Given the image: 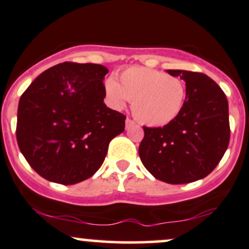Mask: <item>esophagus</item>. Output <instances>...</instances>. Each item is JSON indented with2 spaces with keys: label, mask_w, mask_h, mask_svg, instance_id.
Masks as SVG:
<instances>
[{
  "label": "esophagus",
  "mask_w": 249,
  "mask_h": 249,
  "mask_svg": "<svg viewBox=\"0 0 249 249\" xmlns=\"http://www.w3.org/2000/svg\"><path fill=\"white\" fill-rule=\"evenodd\" d=\"M133 125H134V122L132 121V119L126 118V128H128L130 126H133Z\"/></svg>",
  "instance_id": "obj_1"
}]
</instances>
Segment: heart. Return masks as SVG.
<instances>
[{
  "label": "heart",
  "mask_w": 249,
  "mask_h": 249,
  "mask_svg": "<svg viewBox=\"0 0 249 249\" xmlns=\"http://www.w3.org/2000/svg\"><path fill=\"white\" fill-rule=\"evenodd\" d=\"M111 107L122 108L132 101V112L142 124L162 126L179 115L186 89L178 77L162 71L132 67L123 71L119 83L110 77L104 84Z\"/></svg>",
  "instance_id": "1"
}]
</instances>
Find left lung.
<instances>
[{
	"label": "left lung",
	"instance_id": "left-lung-1",
	"mask_svg": "<svg viewBox=\"0 0 249 249\" xmlns=\"http://www.w3.org/2000/svg\"><path fill=\"white\" fill-rule=\"evenodd\" d=\"M167 72L186 82V98L172 122L162 127L144 126L139 157L154 178L188 184L207 177L227 150L228 102L219 85L204 73Z\"/></svg>",
	"mask_w": 249,
	"mask_h": 249
}]
</instances>
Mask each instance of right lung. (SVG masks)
Masks as SVG:
<instances>
[{
    "mask_svg": "<svg viewBox=\"0 0 249 249\" xmlns=\"http://www.w3.org/2000/svg\"><path fill=\"white\" fill-rule=\"evenodd\" d=\"M101 64L64 62L42 72L21 96L16 138L34 171L49 181L73 185L104 161L126 116L104 104Z\"/></svg>",
    "mask_w": 249,
    "mask_h": 249,
    "instance_id": "right-lung-1",
    "label": "right lung"
}]
</instances>
